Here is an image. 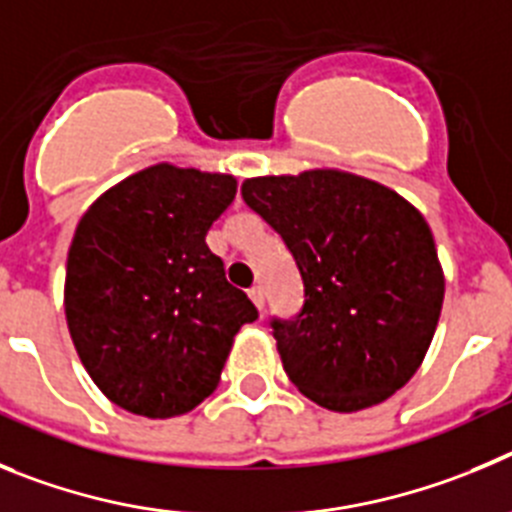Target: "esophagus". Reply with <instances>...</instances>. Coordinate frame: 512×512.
Wrapping results in <instances>:
<instances>
[{"label": "esophagus", "instance_id": "1", "mask_svg": "<svg viewBox=\"0 0 512 512\" xmlns=\"http://www.w3.org/2000/svg\"><path fill=\"white\" fill-rule=\"evenodd\" d=\"M250 298H252V303H255V306L262 311V306H265V290H262L260 285H252Z\"/></svg>", "mask_w": 512, "mask_h": 512}]
</instances>
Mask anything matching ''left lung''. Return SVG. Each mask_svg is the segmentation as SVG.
<instances>
[{
    "mask_svg": "<svg viewBox=\"0 0 512 512\" xmlns=\"http://www.w3.org/2000/svg\"><path fill=\"white\" fill-rule=\"evenodd\" d=\"M242 199L301 270V313L273 319L290 382L336 413L388 400L421 367L444 303V270L421 211L336 168L247 178Z\"/></svg>",
    "mask_w": 512,
    "mask_h": 512,
    "instance_id": "8db88e82",
    "label": "left lung"
}]
</instances>
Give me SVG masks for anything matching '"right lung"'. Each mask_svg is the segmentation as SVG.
Returning <instances> with one entry per match:
<instances>
[{
    "label": "right lung",
    "mask_w": 512,
    "mask_h": 512,
    "mask_svg": "<svg viewBox=\"0 0 512 512\" xmlns=\"http://www.w3.org/2000/svg\"><path fill=\"white\" fill-rule=\"evenodd\" d=\"M234 196V176L158 163L81 216L63 290L68 331L96 388L124 411H193L222 380L237 331L257 319L206 245Z\"/></svg>",
    "instance_id": "right-lung-1"
}]
</instances>
